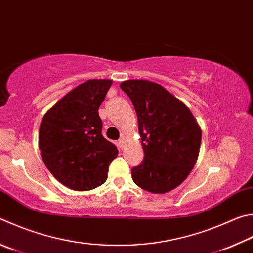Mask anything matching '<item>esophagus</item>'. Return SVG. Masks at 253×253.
I'll return each mask as SVG.
<instances>
[{
    "label": "esophagus",
    "mask_w": 253,
    "mask_h": 253,
    "mask_svg": "<svg viewBox=\"0 0 253 253\" xmlns=\"http://www.w3.org/2000/svg\"><path fill=\"white\" fill-rule=\"evenodd\" d=\"M117 146H118V148L119 149H124V147H125V140H124V138H122V139H119L118 141H117Z\"/></svg>",
    "instance_id": "esophagus-1"
}]
</instances>
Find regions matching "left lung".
Returning <instances> with one entry per match:
<instances>
[{"label":"left lung","instance_id":"obj_1","mask_svg":"<svg viewBox=\"0 0 253 253\" xmlns=\"http://www.w3.org/2000/svg\"><path fill=\"white\" fill-rule=\"evenodd\" d=\"M134 105L145 158L132 180L151 194H166L188 177L198 159L201 128L185 103L147 80L121 84Z\"/></svg>","mask_w":253,"mask_h":253}]
</instances>
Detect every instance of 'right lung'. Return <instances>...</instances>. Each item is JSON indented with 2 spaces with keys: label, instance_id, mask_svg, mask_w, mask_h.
<instances>
[{
  "label": "right lung",
  "instance_id": "add662e5",
  "mask_svg": "<svg viewBox=\"0 0 253 253\" xmlns=\"http://www.w3.org/2000/svg\"><path fill=\"white\" fill-rule=\"evenodd\" d=\"M112 80H88L50 107L41 122L39 148L44 164L70 189L86 191L106 181L116 146L102 135L98 108Z\"/></svg>",
  "mask_w": 253,
  "mask_h": 253
}]
</instances>
